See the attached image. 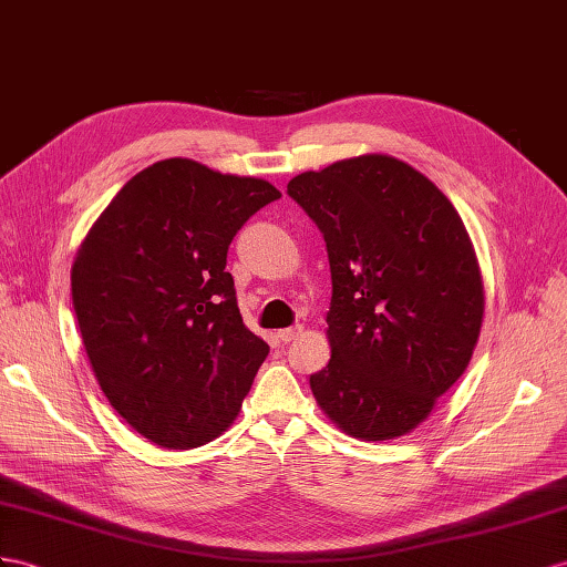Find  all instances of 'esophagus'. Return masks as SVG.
Wrapping results in <instances>:
<instances>
[{"label":"esophagus","instance_id":"1","mask_svg":"<svg viewBox=\"0 0 567 567\" xmlns=\"http://www.w3.org/2000/svg\"><path fill=\"white\" fill-rule=\"evenodd\" d=\"M303 332V328L301 326H295V328H285V330H280L278 332V338L282 340V342H292V340H297L299 336Z\"/></svg>","mask_w":567,"mask_h":567}]
</instances>
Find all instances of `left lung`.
<instances>
[{
	"label": "left lung",
	"mask_w": 567,
	"mask_h": 567,
	"mask_svg": "<svg viewBox=\"0 0 567 567\" xmlns=\"http://www.w3.org/2000/svg\"><path fill=\"white\" fill-rule=\"evenodd\" d=\"M323 231L332 299L330 361L311 375L318 408L359 441L424 424L470 367L484 280L453 203L393 155L338 159L289 179Z\"/></svg>",
	"instance_id": "obj_1"
}]
</instances>
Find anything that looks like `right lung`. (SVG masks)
<instances>
[{"label":"right lung","instance_id":"1","mask_svg":"<svg viewBox=\"0 0 567 567\" xmlns=\"http://www.w3.org/2000/svg\"><path fill=\"white\" fill-rule=\"evenodd\" d=\"M282 194L169 157L128 179L71 266V299L105 398L143 439L192 450L239 416L270 347L244 326L227 249Z\"/></svg>","mask_w":567,"mask_h":567}]
</instances>
